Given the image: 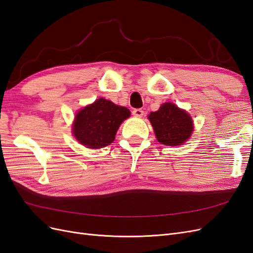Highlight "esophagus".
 Here are the masks:
<instances>
[{
    "label": "esophagus",
    "instance_id": "esophagus-1",
    "mask_svg": "<svg viewBox=\"0 0 253 253\" xmlns=\"http://www.w3.org/2000/svg\"><path fill=\"white\" fill-rule=\"evenodd\" d=\"M143 114H144V112L141 109H134L133 110V115L136 117H142Z\"/></svg>",
    "mask_w": 253,
    "mask_h": 253
}]
</instances>
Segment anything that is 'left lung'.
<instances>
[{
    "label": "left lung",
    "instance_id": "8db88e82",
    "mask_svg": "<svg viewBox=\"0 0 253 253\" xmlns=\"http://www.w3.org/2000/svg\"><path fill=\"white\" fill-rule=\"evenodd\" d=\"M149 119L157 140L166 145H179L192 134L193 122L187 112L173 103H165L156 112H151Z\"/></svg>",
    "mask_w": 253,
    "mask_h": 253
}]
</instances>
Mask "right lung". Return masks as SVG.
<instances>
[{
	"label": "right lung",
	"instance_id": "add662e5",
	"mask_svg": "<svg viewBox=\"0 0 253 253\" xmlns=\"http://www.w3.org/2000/svg\"><path fill=\"white\" fill-rule=\"evenodd\" d=\"M129 111L100 98L76 115L73 133L80 143L90 149H100L112 143L121 122Z\"/></svg>",
	"mask_w": 253,
	"mask_h": 253
}]
</instances>
